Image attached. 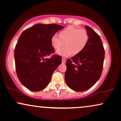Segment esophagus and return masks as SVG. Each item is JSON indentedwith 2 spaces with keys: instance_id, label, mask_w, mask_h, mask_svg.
I'll use <instances>...</instances> for the list:
<instances>
[{
  "instance_id": "esophagus-1",
  "label": "esophagus",
  "mask_w": 121,
  "mask_h": 121,
  "mask_svg": "<svg viewBox=\"0 0 121 121\" xmlns=\"http://www.w3.org/2000/svg\"><path fill=\"white\" fill-rule=\"evenodd\" d=\"M62 64L66 63V60L65 59H64V58H62Z\"/></svg>"
}]
</instances>
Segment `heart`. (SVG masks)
Masks as SVG:
<instances>
[{"label":"heart","instance_id":"heart-1","mask_svg":"<svg viewBox=\"0 0 121 121\" xmlns=\"http://www.w3.org/2000/svg\"><path fill=\"white\" fill-rule=\"evenodd\" d=\"M88 34L84 29L70 26L67 27L60 33V35L55 34L51 38L53 48L59 50L64 46L65 48L58 50L56 53L63 57H69L72 54H80L87 44Z\"/></svg>","mask_w":121,"mask_h":121}]
</instances>
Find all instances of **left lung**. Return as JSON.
<instances>
[{
    "label": "left lung",
    "mask_w": 121,
    "mask_h": 121,
    "mask_svg": "<svg viewBox=\"0 0 121 121\" xmlns=\"http://www.w3.org/2000/svg\"><path fill=\"white\" fill-rule=\"evenodd\" d=\"M89 39L80 54L67 60L65 80L75 91L89 89L97 82L102 74L104 50L99 35L88 26H85Z\"/></svg>",
    "instance_id": "1"
}]
</instances>
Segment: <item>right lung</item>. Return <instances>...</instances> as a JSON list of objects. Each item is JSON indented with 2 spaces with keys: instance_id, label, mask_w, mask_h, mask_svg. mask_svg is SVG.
I'll return each mask as SVG.
<instances>
[{
  "instance_id": "right-lung-1",
  "label": "right lung",
  "mask_w": 121,
  "mask_h": 121,
  "mask_svg": "<svg viewBox=\"0 0 121 121\" xmlns=\"http://www.w3.org/2000/svg\"><path fill=\"white\" fill-rule=\"evenodd\" d=\"M64 28L55 24H37L24 30L14 50L16 72L20 82L28 90L40 91L51 81L54 71L61 64L60 56L54 55L51 38Z\"/></svg>"
}]
</instances>
